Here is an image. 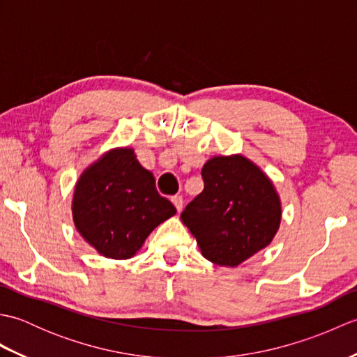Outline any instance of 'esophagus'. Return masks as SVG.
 Listing matches in <instances>:
<instances>
[{"mask_svg": "<svg viewBox=\"0 0 357 357\" xmlns=\"http://www.w3.org/2000/svg\"><path fill=\"white\" fill-rule=\"evenodd\" d=\"M172 202H173V206L176 207V210H178V211L183 210V206H184V199H183V196H179V195H176V196H172Z\"/></svg>", "mask_w": 357, "mask_h": 357, "instance_id": "obj_1", "label": "esophagus"}]
</instances>
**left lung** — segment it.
Wrapping results in <instances>:
<instances>
[{
    "label": "left lung",
    "instance_id": "8db88e82",
    "mask_svg": "<svg viewBox=\"0 0 357 357\" xmlns=\"http://www.w3.org/2000/svg\"><path fill=\"white\" fill-rule=\"evenodd\" d=\"M201 174L204 190L181 219L206 259L236 267L275 238L279 196L259 167L239 155L211 158Z\"/></svg>",
    "mask_w": 357,
    "mask_h": 357
}]
</instances>
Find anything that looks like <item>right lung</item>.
Returning a JSON list of instances; mask_svg holds the SVG:
<instances>
[{"label":"right lung","mask_w":357,"mask_h":357,"mask_svg":"<svg viewBox=\"0 0 357 357\" xmlns=\"http://www.w3.org/2000/svg\"><path fill=\"white\" fill-rule=\"evenodd\" d=\"M72 211L81 236L98 253L128 259L176 208L158 193L155 176L136 161L133 150L119 149L81 174Z\"/></svg>","instance_id":"add662e5"}]
</instances>
